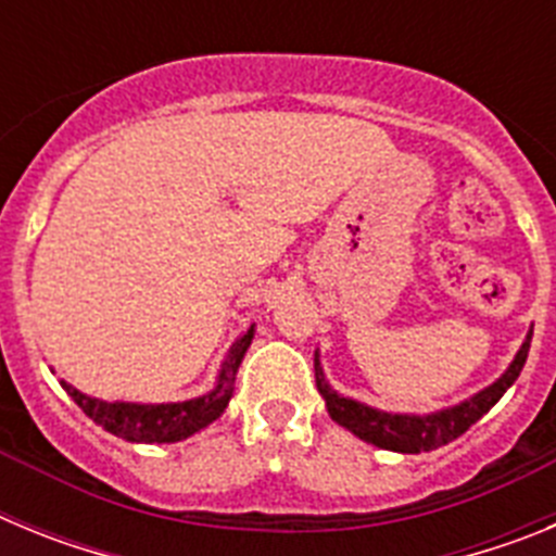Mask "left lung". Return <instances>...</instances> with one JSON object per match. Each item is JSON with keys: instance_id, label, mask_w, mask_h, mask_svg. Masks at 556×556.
I'll use <instances>...</instances> for the list:
<instances>
[{"instance_id": "left-lung-1", "label": "left lung", "mask_w": 556, "mask_h": 556, "mask_svg": "<svg viewBox=\"0 0 556 556\" xmlns=\"http://www.w3.org/2000/svg\"><path fill=\"white\" fill-rule=\"evenodd\" d=\"M529 345H532V331H529L527 342L520 345L518 356L509 365V370L490 384L488 390H481L470 401H462L459 406L451 409L434 412V415H390V412H378L370 406L342 397L328 387L326 376L320 370V362H314V378H317V390L326 397L328 415L337 420L339 426H345L348 431L365 440V443L378 445L387 451H401V454H420V451H434L440 445H448L451 440L462 437L470 426L479 420L481 415H488L498 397L515 384V378L520 376L523 365H527Z\"/></svg>"}]
</instances>
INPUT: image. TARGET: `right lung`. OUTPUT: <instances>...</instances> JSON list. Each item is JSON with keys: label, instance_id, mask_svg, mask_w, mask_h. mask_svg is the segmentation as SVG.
Instances as JSON below:
<instances>
[{"label": "right lung", "instance_id": "obj_1", "mask_svg": "<svg viewBox=\"0 0 556 556\" xmlns=\"http://www.w3.org/2000/svg\"><path fill=\"white\" fill-rule=\"evenodd\" d=\"M250 342H253V326L236 339L233 348L228 351L217 387L208 395L184 401V404H105V401H97L91 395H83L80 390L68 387L66 381H61V387L97 426L122 437L127 443H178V440L205 429L223 415L230 395H233L236 370L242 365Z\"/></svg>", "mask_w": 556, "mask_h": 556}]
</instances>
